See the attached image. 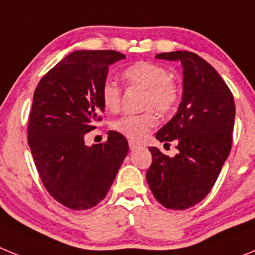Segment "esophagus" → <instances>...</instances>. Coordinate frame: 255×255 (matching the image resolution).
<instances>
[{
	"mask_svg": "<svg viewBox=\"0 0 255 255\" xmlns=\"http://www.w3.org/2000/svg\"><path fill=\"white\" fill-rule=\"evenodd\" d=\"M129 147H130V149H136V148L139 147V143H136V141L135 140H129Z\"/></svg>",
	"mask_w": 255,
	"mask_h": 255,
	"instance_id": "34e87169",
	"label": "esophagus"
}]
</instances>
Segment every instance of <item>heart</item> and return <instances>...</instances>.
<instances>
[{
  "mask_svg": "<svg viewBox=\"0 0 255 255\" xmlns=\"http://www.w3.org/2000/svg\"><path fill=\"white\" fill-rule=\"evenodd\" d=\"M123 78L129 87L145 89L143 108H149L141 114H125L112 121L114 131L132 140L144 138L157 124V116L152 108L161 114H167L176 107L180 100V89L171 79L170 71L164 66L141 61L123 71ZM123 88L111 78L103 80L101 85V100L106 110L116 112L121 105Z\"/></svg>",
  "mask_w": 255,
  "mask_h": 255,
  "instance_id": "heart-1",
  "label": "heart"
}]
</instances>
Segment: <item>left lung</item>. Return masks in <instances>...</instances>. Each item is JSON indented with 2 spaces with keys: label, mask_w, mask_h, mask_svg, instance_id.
Returning a JSON list of instances; mask_svg holds the SVG:
<instances>
[{
  "label": "left lung",
  "mask_w": 255,
  "mask_h": 255,
  "mask_svg": "<svg viewBox=\"0 0 255 255\" xmlns=\"http://www.w3.org/2000/svg\"><path fill=\"white\" fill-rule=\"evenodd\" d=\"M182 65V101L176 115L155 138L177 143L175 157L149 147L152 164L147 181L153 195L166 208H190L215 185L233 145L234 96L220 74L206 60L189 51L155 56Z\"/></svg>",
  "instance_id": "obj_1"
}]
</instances>
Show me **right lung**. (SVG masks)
Masks as SVG:
<instances>
[{"mask_svg":"<svg viewBox=\"0 0 255 255\" xmlns=\"http://www.w3.org/2000/svg\"><path fill=\"white\" fill-rule=\"evenodd\" d=\"M123 58L117 51H75L35 88L29 147L44 188L70 209L84 211L100 203L129 152L125 136L112 130L105 143H84V135L102 120L101 85L108 66Z\"/></svg>","mask_w":255,"mask_h":255,"instance_id":"obj_1","label":"right lung"}]
</instances>
